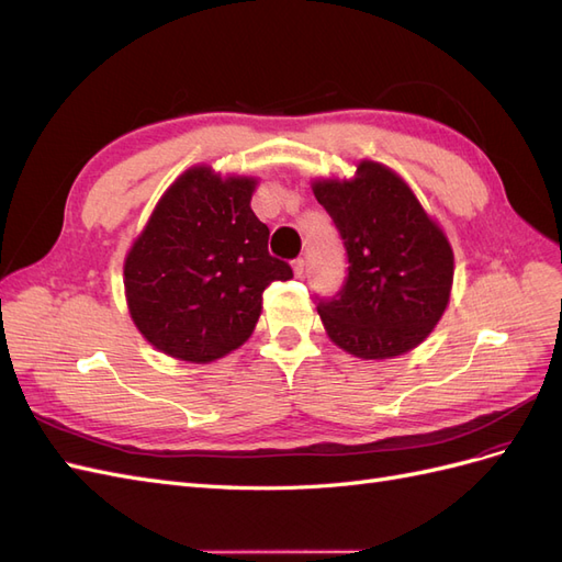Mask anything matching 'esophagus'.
<instances>
[{"instance_id":"34e87169","label":"esophagus","mask_w":562,"mask_h":562,"mask_svg":"<svg viewBox=\"0 0 562 562\" xmlns=\"http://www.w3.org/2000/svg\"><path fill=\"white\" fill-rule=\"evenodd\" d=\"M292 268H294V276H296V278H301V276H303V268H306V261H303V259H296V261H292Z\"/></svg>"}]
</instances>
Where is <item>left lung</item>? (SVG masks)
Returning <instances> with one entry per match:
<instances>
[{
	"instance_id": "1",
	"label": "left lung",
	"mask_w": 562,
	"mask_h": 562,
	"mask_svg": "<svg viewBox=\"0 0 562 562\" xmlns=\"http://www.w3.org/2000/svg\"><path fill=\"white\" fill-rule=\"evenodd\" d=\"M339 231L348 278L317 303L329 339L362 360L419 346L450 303L454 254L412 188L386 165L362 159L352 179L313 181Z\"/></svg>"
}]
</instances>
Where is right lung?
<instances>
[{
	"label": "right lung",
	"mask_w": 562,
	"mask_h": 562,
	"mask_svg": "<svg viewBox=\"0 0 562 562\" xmlns=\"http://www.w3.org/2000/svg\"><path fill=\"white\" fill-rule=\"evenodd\" d=\"M254 176L192 167L176 179L124 259V294L143 339L165 356L214 362L243 346L263 290L290 280L251 212Z\"/></svg>",
	"instance_id": "right-lung-1"
}]
</instances>
